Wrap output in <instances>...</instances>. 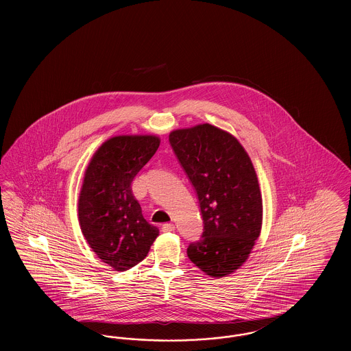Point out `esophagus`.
<instances>
[{
	"label": "esophagus",
	"mask_w": 351,
	"mask_h": 351,
	"mask_svg": "<svg viewBox=\"0 0 351 351\" xmlns=\"http://www.w3.org/2000/svg\"><path fill=\"white\" fill-rule=\"evenodd\" d=\"M173 230H175L173 223H163L162 225V232H165V233H169V232H173Z\"/></svg>",
	"instance_id": "34e87169"
}]
</instances>
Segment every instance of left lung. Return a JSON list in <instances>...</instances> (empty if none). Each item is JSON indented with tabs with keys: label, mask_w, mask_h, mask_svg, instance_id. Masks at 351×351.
<instances>
[{
	"label": "left lung",
	"mask_w": 351,
	"mask_h": 351,
	"mask_svg": "<svg viewBox=\"0 0 351 351\" xmlns=\"http://www.w3.org/2000/svg\"><path fill=\"white\" fill-rule=\"evenodd\" d=\"M169 145L192 184L204 229L186 254L206 275L219 278L249 256L262 226V196L255 169L241 143L204 123L169 134Z\"/></svg>",
	"instance_id": "left-lung-1"
}]
</instances>
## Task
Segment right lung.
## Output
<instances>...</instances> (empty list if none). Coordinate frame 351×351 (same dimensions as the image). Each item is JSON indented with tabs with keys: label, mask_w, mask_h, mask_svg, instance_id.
Masks as SVG:
<instances>
[{
	"label": "right lung",
	"mask_w": 351,
	"mask_h": 351,
	"mask_svg": "<svg viewBox=\"0 0 351 351\" xmlns=\"http://www.w3.org/2000/svg\"><path fill=\"white\" fill-rule=\"evenodd\" d=\"M159 138L121 135L93 155L79 199V221L89 247L104 263L125 271L142 262L159 230L134 199L135 175L154 156Z\"/></svg>",
	"instance_id": "add662e5"
}]
</instances>
